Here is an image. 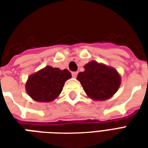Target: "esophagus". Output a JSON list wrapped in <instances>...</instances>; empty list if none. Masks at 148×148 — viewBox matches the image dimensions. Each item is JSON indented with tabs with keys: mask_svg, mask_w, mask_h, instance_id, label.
I'll return each mask as SVG.
<instances>
[{
	"mask_svg": "<svg viewBox=\"0 0 148 148\" xmlns=\"http://www.w3.org/2000/svg\"><path fill=\"white\" fill-rule=\"evenodd\" d=\"M71 74H72V77H76L77 75V71H74V72L71 73Z\"/></svg>",
	"mask_w": 148,
	"mask_h": 148,
	"instance_id": "obj_1",
	"label": "esophagus"
}]
</instances>
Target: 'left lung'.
Returning <instances> with one entry per match:
<instances>
[{
	"label": "left lung",
	"instance_id": "left-lung-1",
	"mask_svg": "<svg viewBox=\"0 0 148 148\" xmlns=\"http://www.w3.org/2000/svg\"><path fill=\"white\" fill-rule=\"evenodd\" d=\"M84 68L85 71L77 74V79L92 99H109L117 91L121 85V77L115 69L96 61L90 62Z\"/></svg>",
	"mask_w": 148,
	"mask_h": 148
}]
</instances>
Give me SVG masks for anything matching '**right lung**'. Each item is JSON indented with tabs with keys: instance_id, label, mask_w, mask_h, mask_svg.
<instances>
[{
	"instance_id": "1",
	"label": "right lung",
	"mask_w": 148,
	"mask_h": 148,
	"mask_svg": "<svg viewBox=\"0 0 148 148\" xmlns=\"http://www.w3.org/2000/svg\"><path fill=\"white\" fill-rule=\"evenodd\" d=\"M71 77L70 71L46 66L28 77L26 90L28 95L36 101L49 102L61 93L66 81Z\"/></svg>"
}]
</instances>
